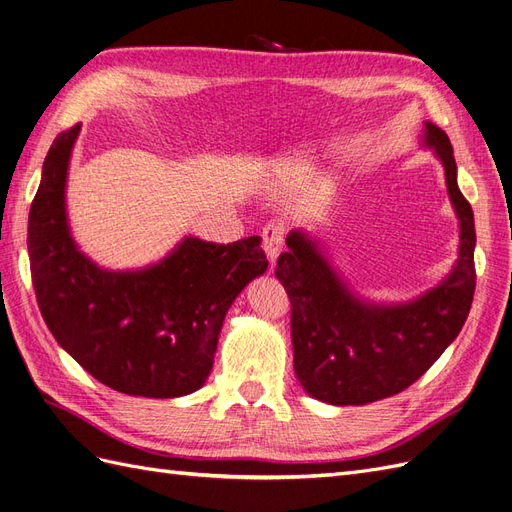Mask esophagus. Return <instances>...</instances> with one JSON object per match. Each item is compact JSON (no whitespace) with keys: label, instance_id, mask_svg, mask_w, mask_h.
<instances>
[{"label":"esophagus","instance_id":"esophagus-1","mask_svg":"<svg viewBox=\"0 0 512 512\" xmlns=\"http://www.w3.org/2000/svg\"><path fill=\"white\" fill-rule=\"evenodd\" d=\"M263 251H266L268 259L274 261L280 251H283V244H285V227L283 223H268L263 227Z\"/></svg>","mask_w":512,"mask_h":512}]
</instances>
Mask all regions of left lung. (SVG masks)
<instances>
[{
  "label": "left lung",
  "instance_id": "left-lung-1",
  "mask_svg": "<svg viewBox=\"0 0 512 512\" xmlns=\"http://www.w3.org/2000/svg\"><path fill=\"white\" fill-rule=\"evenodd\" d=\"M459 219V257L449 276L402 304L368 302L334 270L317 240L302 229L287 236L276 278L291 300L293 368L304 391L334 406H364L410 387L457 338L472 306L474 214L457 187L449 136L425 123Z\"/></svg>",
  "mask_w": 512,
  "mask_h": 512
}]
</instances>
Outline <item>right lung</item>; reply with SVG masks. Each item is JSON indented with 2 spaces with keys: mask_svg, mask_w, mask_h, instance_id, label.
I'll use <instances>...</instances> for the list:
<instances>
[{
  "mask_svg": "<svg viewBox=\"0 0 512 512\" xmlns=\"http://www.w3.org/2000/svg\"><path fill=\"white\" fill-rule=\"evenodd\" d=\"M80 125L48 151L31 202L27 249L42 317L78 364L106 387L142 398H180L212 370L229 306L268 270L261 238L214 244L185 236L161 261L106 270L78 249L65 185Z\"/></svg>",
  "mask_w": 512,
  "mask_h": 512,
  "instance_id": "obj_1",
  "label": "right lung"
}]
</instances>
